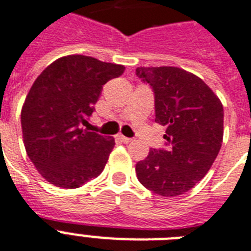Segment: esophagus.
I'll use <instances>...</instances> for the list:
<instances>
[{
  "instance_id": "34e87169",
  "label": "esophagus",
  "mask_w": 251,
  "mask_h": 251,
  "mask_svg": "<svg viewBox=\"0 0 251 251\" xmlns=\"http://www.w3.org/2000/svg\"><path fill=\"white\" fill-rule=\"evenodd\" d=\"M118 138H119L122 142H124V144H128V142H130V141H132V138L126 137V136H123V134H119V136H118Z\"/></svg>"
}]
</instances>
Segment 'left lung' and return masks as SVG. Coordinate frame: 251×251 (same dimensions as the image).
<instances>
[{
    "label": "left lung",
    "mask_w": 251,
    "mask_h": 251,
    "mask_svg": "<svg viewBox=\"0 0 251 251\" xmlns=\"http://www.w3.org/2000/svg\"><path fill=\"white\" fill-rule=\"evenodd\" d=\"M152 88L155 122L165 126L164 149H151L136 164L141 185L160 196L191 190L208 173L223 140V106L195 74L175 66L137 68Z\"/></svg>",
    "instance_id": "8db88e82"
}]
</instances>
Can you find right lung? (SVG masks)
Listing matches in <instances>:
<instances>
[{"label": "right lung", "mask_w": 251, "mask_h": 251, "mask_svg": "<svg viewBox=\"0 0 251 251\" xmlns=\"http://www.w3.org/2000/svg\"><path fill=\"white\" fill-rule=\"evenodd\" d=\"M123 65L83 55L60 57L39 74L22 109L26 154L39 175L76 188L101 175L115 141L83 128L107 80Z\"/></svg>", "instance_id": "1"}]
</instances>
